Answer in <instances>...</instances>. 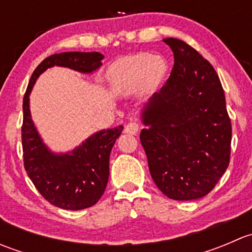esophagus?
<instances>
[{"instance_id": "obj_1", "label": "esophagus", "mask_w": 252, "mask_h": 252, "mask_svg": "<svg viewBox=\"0 0 252 252\" xmlns=\"http://www.w3.org/2000/svg\"><path fill=\"white\" fill-rule=\"evenodd\" d=\"M124 131H126V134H131V135H135V134H138V131H139V126L136 123H134V122H130V123H128L126 126V128H124Z\"/></svg>"}]
</instances>
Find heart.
Listing matches in <instances>:
<instances>
[{
  "label": "heart",
  "instance_id": "heart-1",
  "mask_svg": "<svg viewBox=\"0 0 252 252\" xmlns=\"http://www.w3.org/2000/svg\"><path fill=\"white\" fill-rule=\"evenodd\" d=\"M168 65L161 56L136 53L119 60L112 67L110 80L117 94H131L141 89L154 90L161 84Z\"/></svg>",
  "mask_w": 252,
  "mask_h": 252
}]
</instances>
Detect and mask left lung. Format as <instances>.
<instances>
[{
  "label": "left lung",
  "instance_id": "8db88e82",
  "mask_svg": "<svg viewBox=\"0 0 252 252\" xmlns=\"http://www.w3.org/2000/svg\"><path fill=\"white\" fill-rule=\"evenodd\" d=\"M163 41L173 51L174 65L142 107L140 141L157 188L169 199L196 200L229 164L232 123L211 63L182 40Z\"/></svg>",
  "mask_w": 252,
  "mask_h": 252
}]
</instances>
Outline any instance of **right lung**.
<instances>
[{"label":"right lung","mask_w":252,"mask_h":252,"mask_svg":"<svg viewBox=\"0 0 252 252\" xmlns=\"http://www.w3.org/2000/svg\"><path fill=\"white\" fill-rule=\"evenodd\" d=\"M100 52H63L45 58L30 78L23 98L22 144L24 167L37 191L63 210L91 207L100 200L110 175V154L123 126L103 129L65 154L52 152L42 141L32 119L29 96L36 79L51 67H67L90 73L102 65Z\"/></svg>","instance_id":"add662e5"}]
</instances>
